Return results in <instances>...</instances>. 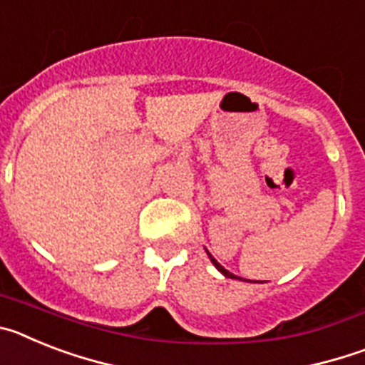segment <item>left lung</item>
Returning a JSON list of instances; mask_svg holds the SVG:
<instances>
[{"mask_svg":"<svg viewBox=\"0 0 365 365\" xmlns=\"http://www.w3.org/2000/svg\"><path fill=\"white\" fill-rule=\"evenodd\" d=\"M208 256H210V259H212V263H214V265H215V269H217V270H221V272L222 274H225V276H227V278H232V279H237V276H235V274H232V272H228V270L227 269H225V267H222L221 265V263H217V259H215V257L214 256H212V254L210 252H208ZM241 279V278H240Z\"/></svg>","mask_w":365,"mask_h":365,"instance_id":"obj_1","label":"left lung"}]
</instances>
